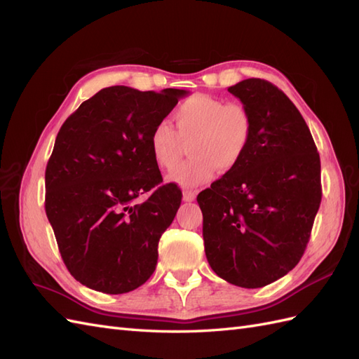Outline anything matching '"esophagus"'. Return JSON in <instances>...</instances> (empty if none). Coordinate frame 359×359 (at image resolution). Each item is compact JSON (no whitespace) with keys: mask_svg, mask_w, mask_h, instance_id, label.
<instances>
[{"mask_svg":"<svg viewBox=\"0 0 359 359\" xmlns=\"http://www.w3.org/2000/svg\"><path fill=\"white\" fill-rule=\"evenodd\" d=\"M194 199H196V191L184 190V193H182V201L184 202H193Z\"/></svg>","mask_w":359,"mask_h":359,"instance_id":"obj_1","label":"esophagus"}]
</instances>
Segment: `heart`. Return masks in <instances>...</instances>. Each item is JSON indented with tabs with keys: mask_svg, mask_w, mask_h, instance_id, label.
<instances>
[{
	"mask_svg": "<svg viewBox=\"0 0 359 359\" xmlns=\"http://www.w3.org/2000/svg\"><path fill=\"white\" fill-rule=\"evenodd\" d=\"M177 130L166 119L149 135L151 153L161 169L172 170L190 144V160L173 170L169 180L182 187L208 182L217 170L232 172L240 166L253 140V116L244 104L227 103L217 97L194 94L173 112Z\"/></svg>",
	"mask_w": 359,
	"mask_h": 359,
	"instance_id": "obj_1",
	"label": "heart"
}]
</instances>
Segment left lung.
<instances>
[{
	"instance_id": "obj_1",
	"label": "left lung",
	"mask_w": 359,
	"mask_h": 359,
	"mask_svg": "<svg viewBox=\"0 0 359 359\" xmlns=\"http://www.w3.org/2000/svg\"><path fill=\"white\" fill-rule=\"evenodd\" d=\"M253 116L240 166L199 193L205 255L214 273L256 289L297 266L322 201L318 148L289 97L264 79L227 88Z\"/></svg>"
}]
</instances>
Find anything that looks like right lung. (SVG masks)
<instances>
[{"instance_id": "1", "label": "right lung", "mask_w": 359, "mask_h": 359, "mask_svg": "<svg viewBox=\"0 0 359 359\" xmlns=\"http://www.w3.org/2000/svg\"><path fill=\"white\" fill-rule=\"evenodd\" d=\"M186 94L109 86L61 126L45 173V210L64 264L83 286L118 295L153 276L182 194L172 182L160 186L149 135ZM148 191L145 203L134 202Z\"/></svg>"}]
</instances>
